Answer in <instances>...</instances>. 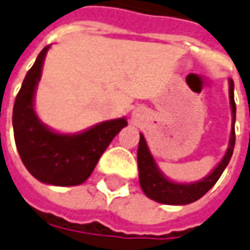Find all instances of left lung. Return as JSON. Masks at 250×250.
Listing matches in <instances>:
<instances>
[{
    "instance_id": "1",
    "label": "left lung",
    "mask_w": 250,
    "mask_h": 250,
    "mask_svg": "<svg viewBox=\"0 0 250 250\" xmlns=\"http://www.w3.org/2000/svg\"><path fill=\"white\" fill-rule=\"evenodd\" d=\"M230 104L232 113V128L229 148L224 154L223 160L219 162L210 175L204 177L199 182L194 183H175L169 180L168 177L162 173L157 165L155 160L152 158L151 152L148 150V146L146 143L145 136L140 133V142L137 148V167H139V182L140 187L148 198L154 199L160 204L165 205H187L195 202L197 199L204 197L219 180L223 170L229 165L231 155L235 146V102H234V82L230 80Z\"/></svg>"
}]
</instances>
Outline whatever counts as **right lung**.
I'll list each match as a JSON object with an SVG mask.
<instances>
[{
    "label": "right lung",
    "mask_w": 250,
    "mask_h": 250,
    "mask_svg": "<svg viewBox=\"0 0 250 250\" xmlns=\"http://www.w3.org/2000/svg\"><path fill=\"white\" fill-rule=\"evenodd\" d=\"M49 45L40 52L26 74L13 105V135L24 167L42 183L68 187L83 183L117 133L128 125L125 118L100 122L75 135L56 133L38 120L34 95Z\"/></svg>",
    "instance_id": "1"
}]
</instances>
